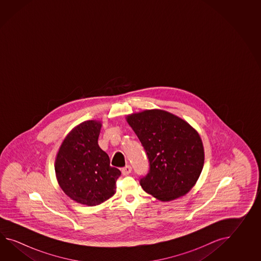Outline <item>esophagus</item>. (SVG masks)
Returning <instances> with one entry per match:
<instances>
[{
  "label": "esophagus",
  "mask_w": 261,
  "mask_h": 261,
  "mask_svg": "<svg viewBox=\"0 0 261 261\" xmlns=\"http://www.w3.org/2000/svg\"><path fill=\"white\" fill-rule=\"evenodd\" d=\"M121 172H122L123 175H128V173H130V172H132V166L126 165L121 169Z\"/></svg>",
  "instance_id": "34e87169"
}]
</instances>
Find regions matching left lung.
Listing matches in <instances>:
<instances>
[{"label":"left lung","instance_id":"left-lung-1","mask_svg":"<svg viewBox=\"0 0 261 261\" xmlns=\"http://www.w3.org/2000/svg\"><path fill=\"white\" fill-rule=\"evenodd\" d=\"M127 121L149 162L148 172L140 178L144 191L163 201L187 194L204 163L199 133L180 117L162 110L133 114Z\"/></svg>","mask_w":261,"mask_h":261}]
</instances>
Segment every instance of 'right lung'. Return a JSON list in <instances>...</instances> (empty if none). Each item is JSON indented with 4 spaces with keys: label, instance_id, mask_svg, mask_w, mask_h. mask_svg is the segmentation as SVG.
Instances as JSON below:
<instances>
[{
    "label": "right lung",
    "instance_id": "obj_1",
    "mask_svg": "<svg viewBox=\"0 0 261 261\" xmlns=\"http://www.w3.org/2000/svg\"><path fill=\"white\" fill-rule=\"evenodd\" d=\"M101 124H79L64 139L56 159L55 171L64 193L81 204L95 206L115 194L121 172L110 166L109 156L98 144Z\"/></svg>",
    "mask_w": 261,
    "mask_h": 261
}]
</instances>
